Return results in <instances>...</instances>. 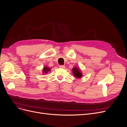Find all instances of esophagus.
Returning a JSON list of instances; mask_svg holds the SVG:
<instances>
[{
    "mask_svg": "<svg viewBox=\"0 0 127 127\" xmlns=\"http://www.w3.org/2000/svg\"><path fill=\"white\" fill-rule=\"evenodd\" d=\"M59 67L61 68H62V69H64L65 68V66H64V65H60Z\"/></svg>",
    "mask_w": 127,
    "mask_h": 127,
    "instance_id": "1",
    "label": "esophagus"
}]
</instances>
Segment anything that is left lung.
I'll list each match as a JSON object with an SVG mask.
<instances>
[{"label":"left lung","mask_w":127,"mask_h":127,"mask_svg":"<svg viewBox=\"0 0 127 127\" xmlns=\"http://www.w3.org/2000/svg\"><path fill=\"white\" fill-rule=\"evenodd\" d=\"M72 73L74 75V76L76 77V78H80L82 76L81 72H80V71L78 68L75 67L74 68H72Z\"/></svg>","instance_id":"8db88e82"}]
</instances>
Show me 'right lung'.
<instances>
[{
	"label": "right lung",
	"instance_id": "add662e5",
	"mask_svg": "<svg viewBox=\"0 0 127 127\" xmlns=\"http://www.w3.org/2000/svg\"><path fill=\"white\" fill-rule=\"evenodd\" d=\"M43 72H44V73H47L49 72V71H50V68H48V67H44V68H43Z\"/></svg>",
	"mask_w": 127,
	"mask_h": 127
}]
</instances>
